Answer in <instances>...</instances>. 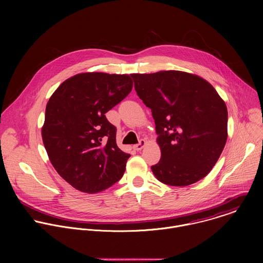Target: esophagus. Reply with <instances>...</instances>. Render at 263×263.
I'll list each match as a JSON object with an SVG mask.
<instances>
[{"label":"esophagus","instance_id":"1","mask_svg":"<svg viewBox=\"0 0 263 263\" xmlns=\"http://www.w3.org/2000/svg\"><path fill=\"white\" fill-rule=\"evenodd\" d=\"M144 145H145V140H144V139H140L138 143L134 144L133 148H134V149H136V151H140V149H141Z\"/></svg>","mask_w":263,"mask_h":263}]
</instances>
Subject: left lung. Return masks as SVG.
Returning <instances> with one entry per match:
<instances>
[{"instance_id":"1","label":"left lung","mask_w":263,"mask_h":263,"mask_svg":"<svg viewBox=\"0 0 263 263\" xmlns=\"http://www.w3.org/2000/svg\"><path fill=\"white\" fill-rule=\"evenodd\" d=\"M134 88L155 121L161 159L152 171L171 186L203 179L227 141L228 110L214 87L179 70L133 73Z\"/></svg>"}]
</instances>
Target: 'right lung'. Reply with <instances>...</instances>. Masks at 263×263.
<instances>
[{"label": "right lung", "instance_id": "1", "mask_svg": "<svg viewBox=\"0 0 263 263\" xmlns=\"http://www.w3.org/2000/svg\"><path fill=\"white\" fill-rule=\"evenodd\" d=\"M128 74L78 73L52 95L42 130L50 161L74 189L96 194L118 182L130 155L117 145L105 114L132 90Z\"/></svg>", "mask_w": 263, "mask_h": 263}]
</instances>
